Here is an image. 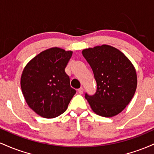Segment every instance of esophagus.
Here are the masks:
<instances>
[{
  "instance_id": "34e87169",
  "label": "esophagus",
  "mask_w": 154,
  "mask_h": 154,
  "mask_svg": "<svg viewBox=\"0 0 154 154\" xmlns=\"http://www.w3.org/2000/svg\"><path fill=\"white\" fill-rule=\"evenodd\" d=\"M77 91H78V93H79V94H82L83 91H84V89H83V88H80L77 90Z\"/></svg>"
}]
</instances>
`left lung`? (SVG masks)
Masks as SVG:
<instances>
[{
	"mask_svg": "<svg viewBox=\"0 0 154 154\" xmlns=\"http://www.w3.org/2000/svg\"><path fill=\"white\" fill-rule=\"evenodd\" d=\"M97 84L94 95L85 93L92 110L104 117L119 114L128 105L137 88V75L132 63L121 51L103 45L82 51Z\"/></svg>",
	"mask_w": 154,
	"mask_h": 154,
	"instance_id": "1",
	"label": "left lung"
}]
</instances>
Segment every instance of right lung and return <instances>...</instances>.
I'll list each match as a JSON object with an SVG mask.
<instances>
[{
	"mask_svg": "<svg viewBox=\"0 0 154 154\" xmlns=\"http://www.w3.org/2000/svg\"><path fill=\"white\" fill-rule=\"evenodd\" d=\"M72 51L52 48L39 54L26 64L21 88L28 106L47 119L61 115L76 93L65 72Z\"/></svg>",
	"mask_w": 154,
	"mask_h": 154,
	"instance_id": "1",
	"label": "right lung"
}]
</instances>
